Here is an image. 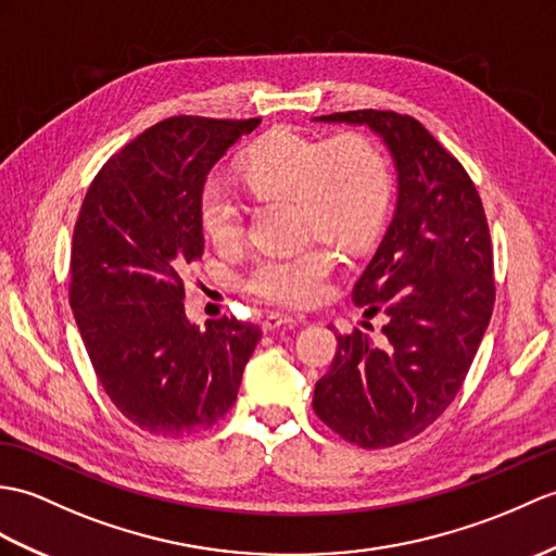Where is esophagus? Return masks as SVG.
I'll return each instance as SVG.
<instances>
[{"label":"esophagus","mask_w":556,"mask_h":556,"mask_svg":"<svg viewBox=\"0 0 556 556\" xmlns=\"http://www.w3.org/2000/svg\"><path fill=\"white\" fill-rule=\"evenodd\" d=\"M293 321H295V317L289 315V313H267L265 319H263V329L265 331H275V329L293 325Z\"/></svg>","instance_id":"34e87169"}]
</instances>
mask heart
<instances>
[{"mask_svg":"<svg viewBox=\"0 0 556 556\" xmlns=\"http://www.w3.org/2000/svg\"><path fill=\"white\" fill-rule=\"evenodd\" d=\"M243 177L261 197L293 199L303 235H327L345 249L374 237L389 208V173L367 139L341 135L321 141L279 135L257 147L243 163ZM205 237L219 251H235L243 241V208L235 193L215 182L199 201ZM337 253L317 237L303 247L257 257L247 289L281 305H309L327 289Z\"/></svg>","mask_w":556,"mask_h":556,"instance_id":"heart-1","label":"heart"}]
</instances>
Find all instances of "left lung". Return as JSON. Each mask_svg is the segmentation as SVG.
Masks as SVG:
<instances>
[{"label":"left lung","mask_w":556,"mask_h":556,"mask_svg":"<svg viewBox=\"0 0 556 556\" xmlns=\"http://www.w3.org/2000/svg\"><path fill=\"white\" fill-rule=\"evenodd\" d=\"M315 123L367 127L395 167V211L353 289L365 315H386L383 343L337 337L313 407L359 447L415 438L459 393L495 303L493 251L473 182L426 127L393 111H348Z\"/></svg>","instance_id":"obj_1"}]
</instances>
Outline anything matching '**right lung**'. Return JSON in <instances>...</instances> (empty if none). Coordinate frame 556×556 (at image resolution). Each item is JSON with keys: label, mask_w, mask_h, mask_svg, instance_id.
<instances>
[{"label": "right lung", "mask_w": 556, "mask_h": 556, "mask_svg": "<svg viewBox=\"0 0 556 556\" xmlns=\"http://www.w3.org/2000/svg\"><path fill=\"white\" fill-rule=\"evenodd\" d=\"M261 121L149 127L101 167L73 231L71 305L111 403L139 429L191 435L235 405L263 331L191 325L185 273L203 255L199 201L215 163Z\"/></svg>", "instance_id": "1"}]
</instances>
